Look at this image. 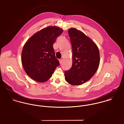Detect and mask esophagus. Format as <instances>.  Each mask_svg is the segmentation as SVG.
<instances>
[{
  "instance_id": "esophagus-1",
  "label": "esophagus",
  "mask_w": 124,
  "mask_h": 124,
  "mask_svg": "<svg viewBox=\"0 0 124 124\" xmlns=\"http://www.w3.org/2000/svg\"><path fill=\"white\" fill-rule=\"evenodd\" d=\"M59 62L60 64H61L62 63V59H60L59 60Z\"/></svg>"
}]
</instances>
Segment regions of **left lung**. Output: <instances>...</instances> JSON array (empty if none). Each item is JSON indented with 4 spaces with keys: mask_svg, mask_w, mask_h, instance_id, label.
Instances as JSON below:
<instances>
[{
    "mask_svg": "<svg viewBox=\"0 0 124 124\" xmlns=\"http://www.w3.org/2000/svg\"><path fill=\"white\" fill-rule=\"evenodd\" d=\"M72 51V64L64 72L65 79L72 85L86 83L95 74L100 63V54L96 44L81 31L71 28L68 30Z\"/></svg>",
    "mask_w": 124,
    "mask_h": 124,
    "instance_id": "left-lung-1",
    "label": "left lung"
}]
</instances>
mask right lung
<instances>
[{
  "instance_id": "right-lung-1",
  "label": "right lung",
  "mask_w": 124,
  "mask_h": 124,
  "mask_svg": "<svg viewBox=\"0 0 124 124\" xmlns=\"http://www.w3.org/2000/svg\"><path fill=\"white\" fill-rule=\"evenodd\" d=\"M63 32L57 26H48L35 33L26 41L21 53L24 71L39 83L48 81L60 65L53 48L57 37Z\"/></svg>"
}]
</instances>
